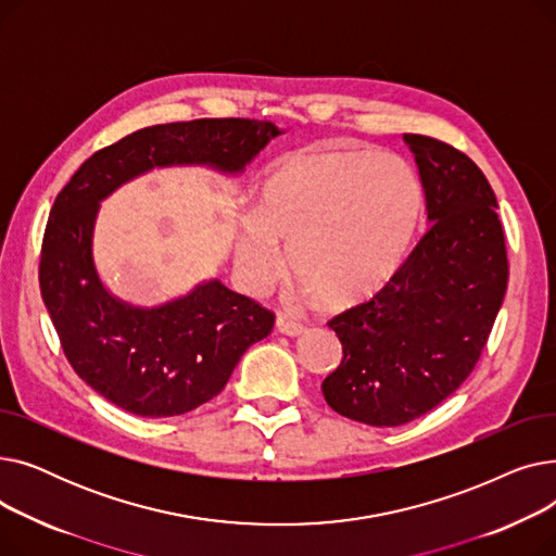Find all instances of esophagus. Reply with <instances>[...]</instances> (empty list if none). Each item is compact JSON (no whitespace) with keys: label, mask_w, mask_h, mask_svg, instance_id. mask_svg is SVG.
Segmentation results:
<instances>
[{"label":"esophagus","mask_w":556,"mask_h":556,"mask_svg":"<svg viewBox=\"0 0 556 556\" xmlns=\"http://www.w3.org/2000/svg\"><path fill=\"white\" fill-rule=\"evenodd\" d=\"M275 325H277V331H279V333L290 336V338L302 336V333L306 331L304 325L295 323V319H290V317H286V315H277V323H275Z\"/></svg>","instance_id":"1"}]
</instances>
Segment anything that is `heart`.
<instances>
[{
	"label": "heart",
	"mask_w": 556,
	"mask_h": 556,
	"mask_svg": "<svg viewBox=\"0 0 556 556\" xmlns=\"http://www.w3.org/2000/svg\"><path fill=\"white\" fill-rule=\"evenodd\" d=\"M419 180L392 153L313 149L273 164L243 223L239 263L252 286L281 270V245L311 293L329 306L356 304L381 288L410 243Z\"/></svg>",
	"instance_id": "heart-1"
}]
</instances>
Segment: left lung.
Wrapping results in <instances>:
<instances>
[{
  "label": "left lung",
  "instance_id": "1",
  "mask_svg": "<svg viewBox=\"0 0 556 556\" xmlns=\"http://www.w3.org/2000/svg\"><path fill=\"white\" fill-rule=\"evenodd\" d=\"M403 139L430 225L369 302L331 319L344 356L323 383L338 415L378 428L430 413L466 381L509 279L498 202L484 173L440 139Z\"/></svg>",
  "mask_w": 556,
  "mask_h": 556
}]
</instances>
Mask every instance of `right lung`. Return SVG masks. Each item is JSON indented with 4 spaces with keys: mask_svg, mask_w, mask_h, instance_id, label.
Instances as JSON below:
<instances>
[{
    "mask_svg": "<svg viewBox=\"0 0 556 556\" xmlns=\"http://www.w3.org/2000/svg\"><path fill=\"white\" fill-rule=\"evenodd\" d=\"M281 130L256 119H195L141 128L85 160L51 207L40 293L74 371L137 417H175L212 401L275 315L218 279L139 308L114 298L94 266V225L112 191L164 166L237 175Z\"/></svg>",
    "mask_w": 556,
    "mask_h": 556,
    "instance_id": "add662e5",
    "label": "right lung"
}]
</instances>
